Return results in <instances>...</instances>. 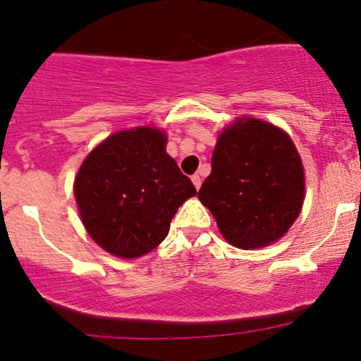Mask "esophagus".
<instances>
[{
	"label": "esophagus",
	"mask_w": 361,
	"mask_h": 361,
	"mask_svg": "<svg viewBox=\"0 0 361 361\" xmlns=\"http://www.w3.org/2000/svg\"><path fill=\"white\" fill-rule=\"evenodd\" d=\"M192 181H193L195 188H197V190L202 186V178H200V175H193V176H192Z\"/></svg>",
	"instance_id": "1"
}]
</instances>
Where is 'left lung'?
Returning a JSON list of instances; mask_svg holds the SVG:
<instances>
[{"instance_id": "8db88e82", "label": "left lung", "mask_w": 361, "mask_h": 361, "mask_svg": "<svg viewBox=\"0 0 361 361\" xmlns=\"http://www.w3.org/2000/svg\"><path fill=\"white\" fill-rule=\"evenodd\" d=\"M198 198L233 246L255 250L275 243L304 204V168L292 139L256 118L227 127Z\"/></svg>"}]
</instances>
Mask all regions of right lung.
Returning <instances> with one entry per match:
<instances>
[{
    "label": "right lung",
    "mask_w": 361,
    "mask_h": 361,
    "mask_svg": "<svg viewBox=\"0 0 361 361\" xmlns=\"http://www.w3.org/2000/svg\"><path fill=\"white\" fill-rule=\"evenodd\" d=\"M74 195L93 241L120 258H137L164 241L178 207L197 190L166 152L164 132L137 127L90 152Z\"/></svg>",
    "instance_id": "obj_1"
}]
</instances>
